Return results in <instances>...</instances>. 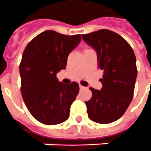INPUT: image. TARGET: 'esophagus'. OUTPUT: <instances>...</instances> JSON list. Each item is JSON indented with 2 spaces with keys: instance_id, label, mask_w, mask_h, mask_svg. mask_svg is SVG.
Returning a JSON list of instances; mask_svg holds the SVG:
<instances>
[{
  "instance_id": "esophagus-1",
  "label": "esophagus",
  "mask_w": 151,
  "mask_h": 151,
  "mask_svg": "<svg viewBox=\"0 0 151 151\" xmlns=\"http://www.w3.org/2000/svg\"><path fill=\"white\" fill-rule=\"evenodd\" d=\"M84 88H85V87H84V86H82V85H81V84H80V89H84Z\"/></svg>"
}]
</instances>
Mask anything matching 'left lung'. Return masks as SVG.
<instances>
[{
  "label": "left lung",
  "instance_id": "1",
  "mask_svg": "<svg viewBox=\"0 0 151 151\" xmlns=\"http://www.w3.org/2000/svg\"><path fill=\"white\" fill-rule=\"evenodd\" d=\"M97 53L103 70L101 90L90 88L93 96L85 101L88 118L98 124L116 121L132 101L137 76L136 57L129 43L112 31L101 29L82 35Z\"/></svg>",
  "mask_w": 151,
  "mask_h": 151
}]
</instances>
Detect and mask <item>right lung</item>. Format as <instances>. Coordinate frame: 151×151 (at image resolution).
Here are the masks:
<instances>
[{"mask_svg":"<svg viewBox=\"0 0 151 151\" xmlns=\"http://www.w3.org/2000/svg\"><path fill=\"white\" fill-rule=\"evenodd\" d=\"M81 40V35L45 31L23 51L19 66L22 98L32 115L44 124H58L69 118L79 84H63L56 75L66 68L67 57Z\"/></svg>","mask_w":151,"mask_h":151,"instance_id":"1","label":"right lung"}]
</instances>
